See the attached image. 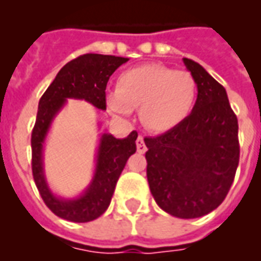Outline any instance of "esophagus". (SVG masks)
<instances>
[{"instance_id": "34e87169", "label": "esophagus", "mask_w": 261, "mask_h": 261, "mask_svg": "<svg viewBox=\"0 0 261 261\" xmlns=\"http://www.w3.org/2000/svg\"><path fill=\"white\" fill-rule=\"evenodd\" d=\"M137 150H138L139 153H145V151H146V145L143 142L142 135H139L138 138H137Z\"/></svg>"}]
</instances>
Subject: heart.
<instances>
[{
    "label": "heart",
    "instance_id": "b5f03b06",
    "mask_svg": "<svg viewBox=\"0 0 261 261\" xmlns=\"http://www.w3.org/2000/svg\"><path fill=\"white\" fill-rule=\"evenodd\" d=\"M107 106L120 116L139 107L141 122L153 131H168L190 115L196 100V83L187 71L149 63L133 67L107 92Z\"/></svg>",
    "mask_w": 261,
    "mask_h": 261
}]
</instances>
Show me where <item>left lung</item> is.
<instances>
[{
  "label": "left lung",
  "mask_w": 261,
  "mask_h": 261,
  "mask_svg": "<svg viewBox=\"0 0 261 261\" xmlns=\"http://www.w3.org/2000/svg\"><path fill=\"white\" fill-rule=\"evenodd\" d=\"M198 96L191 114L167 133L145 138L147 181L155 203L182 219L223 202L239 167V122L225 88L203 66L182 58Z\"/></svg>",
  "instance_id": "1"
}]
</instances>
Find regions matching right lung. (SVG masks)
<instances>
[{
	"label": "right lung",
	"mask_w": 261,
	"mask_h": 261,
	"mask_svg": "<svg viewBox=\"0 0 261 261\" xmlns=\"http://www.w3.org/2000/svg\"><path fill=\"white\" fill-rule=\"evenodd\" d=\"M127 61L128 58L115 55H81L59 70L39 101L31 138L32 173L42 199L59 218L70 222H89L104 214L127 160L137 151V131H131L123 139L115 138L110 133H101L96 150L93 176L81 194L74 198H63L54 194L47 181L43 160L44 142L54 119L66 106L67 98L85 100L98 110L106 111L107 83L112 73Z\"/></svg>",
	"instance_id": "1"
}]
</instances>
